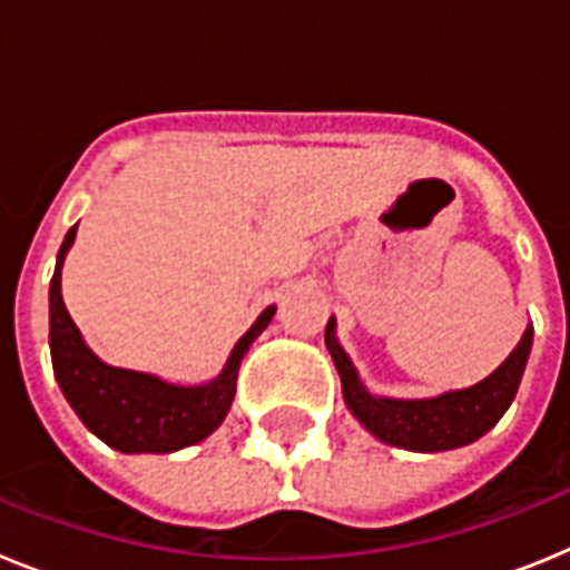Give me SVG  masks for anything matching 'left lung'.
<instances>
[{"label": "left lung", "instance_id": "obj_1", "mask_svg": "<svg viewBox=\"0 0 570 570\" xmlns=\"http://www.w3.org/2000/svg\"><path fill=\"white\" fill-rule=\"evenodd\" d=\"M531 345L533 325H528L508 360L476 385L456 387V391L425 396V400H396V396H380L367 391L351 356L336 340L334 316L325 328V347L342 380L347 411L380 442L405 448V451H420V454L454 451L485 436L511 407L522 374H525Z\"/></svg>", "mask_w": 570, "mask_h": 570}]
</instances>
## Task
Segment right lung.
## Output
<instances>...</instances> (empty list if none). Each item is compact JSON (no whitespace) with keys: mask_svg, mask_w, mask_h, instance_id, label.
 <instances>
[{"mask_svg":"<svg viewBox=\"0 0 570 570\" xmlns=\"http://www.w3.org/2000/svg\"><path fill=\"white\" fill-rule=\"evenodd\" d=\"M73 239L77 225L65 236L50 279V362L68 405L90 434L122 454H174L203 442L228 416L242 356L268 328L276 305L256 316L223 371L203 385H176L145 371L108 365L90 351L62 302V265Z\"/></svg>","mask_w":570,"mask_h":570,"instance_id":"1","label":"right lung"}]
</instances>
